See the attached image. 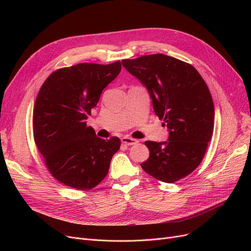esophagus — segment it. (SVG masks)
Returning a JSON list of instances; mask_svg holds the SVG:
<instances>
[{
	"label": "esophagus",
	"mask_w": 251,
	"mask_h": 251,
	"mask_svg": "<svg viewBox=\"0 0 251 251\" xmlns=\"http://www.w3.org/2000/svg\"><path fill=\"white\" fill-rule=\"evenodd\" d=\"M121 141H122L123 144L127 145V146H132V145H135V144L139 143V141H137V140L132 139V137H129V136L122 137V140H121Z\"/></svg>",
	"instance_id": "esophagus-1"
}]
</instances>
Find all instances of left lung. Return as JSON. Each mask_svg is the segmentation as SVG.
<instances>
[{"label":"left lung","mask_w":251,"mask_h":251,"mask_svg":"<svg viewBox=\"0 0 251 251\" xmlns=\"http://www.w3.org/2000/svg\"><path fill=\"white\" fill-rule=\"evenodd\" d=\"M123 67L147 88L155 115L165 121L166 142H145L149 158L143 170L172 183L192 173L201 163L214 130L211 93L191 64L165 54L122 60Z\"/></svg>","instance_id":"left-lung-1"}]
</instances>
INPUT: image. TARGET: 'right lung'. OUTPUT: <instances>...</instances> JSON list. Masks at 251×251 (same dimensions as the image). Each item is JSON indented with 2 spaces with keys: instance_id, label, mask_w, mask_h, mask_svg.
I'll return each mask as SVG.
<instances>
[{
  "instance_id": "obj_1",
  "label": "right lung",
  "mask_w": 251,
  "mask_h": 251,
  "mask_svg": "<svg viewBox=\"0 0 251 251\" xmlns=\"http://www.w3.org/2000/svg\"><path fill=\"white\" fill-rule=\"evenodd\" d=\"M121 69L120 60L79 63L55 71L39 90L33 110L34 141L50 173L68 187L95 188L120 149L119 137L100 139L86 120Z\"/></svg>"
}]
</instances>
